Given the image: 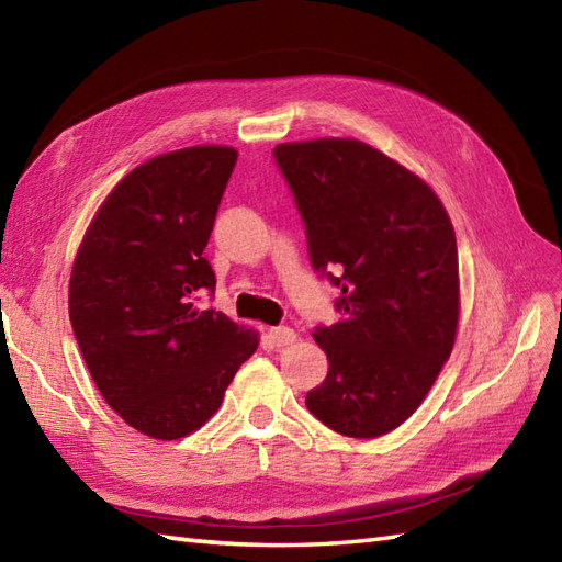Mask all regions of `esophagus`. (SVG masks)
I'll use <instances>...</instances> for the list:
<instances>
[{"mask_svg":"<svg viewBox=\"0 0 562 562\" xmlns=\"http://www.w3.org/2000/svg\"><path fill=\"white\" fill-rule=\"evenodd\" d=\"M268 339L276 344V347H286V344L296 341V333L290 327H270L268 329Z\"/></svg>","mask_w":562,"mask_h":562,"instance_id":"obj_1","label":"esophagus"}]
</instances>
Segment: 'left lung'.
Masks as SVG:
<instances>
[{
    "label": "left lung",
    "instance_id": "left-lung-1",
    "mask_svg": "<svg viewBox=\"0 0 562 562\" xmlns=\"http://www.w3.org/2000/svg\"><path fill=\"white\" fill-rule=\"evenodd\" d=\"M315 272L339 290V323L315 327L327 378L308 411L344 437L406 423L451 356L458 325L453 225L427 182L358 139L278 144Z\"/></svg>",
    "mask_w": 562,
    "mask_h": 562
}]
</instances>
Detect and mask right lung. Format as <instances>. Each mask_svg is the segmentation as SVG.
<instances>
[{"label":"right lung","instance_id":"1","mask_svg":"<svg viewBox=\"0 0 562 562\" xmlns=\"http://www.w3.org/2000/svg\"><path fill=\"white\" fill-rule=\"evenodd\" d=\"M237 151L156 156L113 187L78 249L70 325L121 418L154 439L192 435L221 408L258 337L194 299L215 292L204 249Z\"/></svg>","mask_w":562,"mask_h":562}]
</instances>
